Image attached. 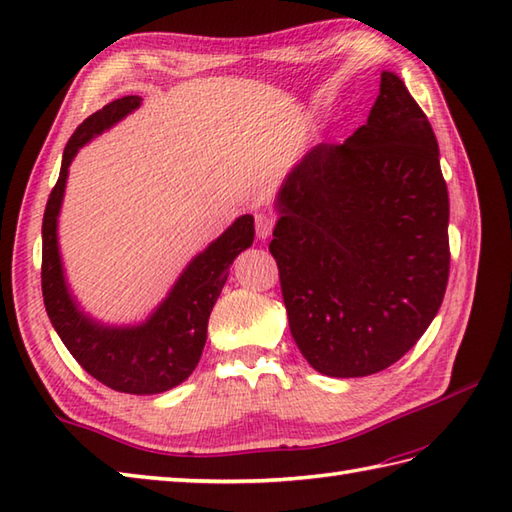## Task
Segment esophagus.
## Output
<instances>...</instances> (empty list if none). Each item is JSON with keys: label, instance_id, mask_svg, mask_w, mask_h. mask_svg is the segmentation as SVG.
I'll use <instances>...</instances> for the list:
<instances>
[{"label": "esophagus", "instance_id": "34e87169", "mask_svg": "<svg viewBox=\"0 0 512 512\" xmlns=\"http://www.w3.org/2000/svg\"><path fill=\"white\" fill-rule=\"evenodd\" d=\"M275 226V215L273 213H257L255 215V231L259 239H268L270 233H273Z\"/></svg>", "mask_w": 512, "mask_h": 512}]
</instances>
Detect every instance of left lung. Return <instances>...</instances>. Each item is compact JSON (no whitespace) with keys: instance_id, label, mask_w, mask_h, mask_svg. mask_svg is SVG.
I'll use <instances>...</instances> for the list:
<instances>
[{"instance_id":"left-lung-1","label":"left lung","mask_w":512,"mask_h":512,"mask_svg":"<svg viewBox=\"0 0 512 512\" xmlns=\"http://www.w3.org/2000/svg\"><path fill=\"white\" fill-rule=\"evenodd\" d=\"M270 242L292 339L317 372H383L418 343L449 281V193L427 116L394 72L367 123L312 147L277 193Z\"/></svg>"}]
</instances>
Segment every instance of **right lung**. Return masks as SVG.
I'll use <instances>...</instances> for the list:
<instances>
[{
  "label": "right lung",
  "instance_id": "1",
  "mask_svg": "<svg viewBox=\"0 0 512 512\" xmlns=\"http://www.w3.org/2000/svg\"><path fill=\"white\" fill-rule=\"evenodd\" d=\"M140 96H123L76 127L61 160L59 180L41 226V290L52 328L85 372L123 394L149 396L178 387L198 365L211 310L224 288L233 259L255 239L253 215H242L195 255L169 295L136 325H107L92 319L70 292L59 253V213L74 156L92 138L138 110Z\"/></svg>",
  "mask_w": 512,
  "mask_h": 512
}]
</instances>
